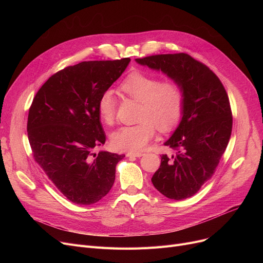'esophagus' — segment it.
I'll list each match as a JSON object with an SVG mask.
<instances>
[{
	"mask_svg": "<svg viewBox=\"0 0 263 263\" xmlns=\"http://www.w3.org/2000/svg\"><path fill=\"white\" fill-rule=\"evenodd\" d=\"M144 154L143 153H128L127 157H136V158H140L143 157Z\"/></svg>",
	"mask_w": 263,
	"mask_h": 263,
	"instance_id": "1",
	"label": "esophagus"
}]
</instances>
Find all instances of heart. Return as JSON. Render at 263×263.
Listing matches in <instances>:
<instances>
[{
	"mask_svg": "<svg viewBox=\"0 0 263 263\" xmlns=\"http://www.w3.org/2000/svg\"><path fill=\"white\" fill-rule=\"evenodd\" d=\"M120 90L140 102L137 120L110 135V144L117 150L140 151L154 139L156 129L170 132L180 123L184 112V91L174 80L161 81L156 76L134 71L124 78ZM118 100L113 89H105L99 97L97 109L102 122L114 123Z\"/></svg>",
	"mask_w": 263,
	"mask_h": 263,
	"instance_id": "obj_1",
	"label": "heart"
}]
</instances>
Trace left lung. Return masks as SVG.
Masks as SVG:
<instances>
[{"label":"left lung","instance_id":"left-lung-1","mask_svg":"<svg viewBox=\"0 0 263 263\" xmlns=\"http://www.w3.org/2000/svg\"><path fill=\"white\" fill-rule=\"evenodd\" d=\"M135 61L161 70L183 88L182 119L164 144L176 150V155H162L151 181L170 199L192 197L213 176L230 139L232 113L226 89L209 67L186 53Z\"/></svg>","mask_w":263,"mask_h":263}]
</instances>
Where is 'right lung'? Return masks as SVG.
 Here are the masks:
<instances>
[{
    "instance_id": "right-lung-1",
    "label": "right lung",
    "mask_w": 263,
    "mask_h": 263,
    "mask_svg": "<svg viewBox=\"0 0 263 263\" xmlns=\"http://www.w3.org/2000/svg\"><path fill=\"white\" fill-rule=\"evenodd\" d=\"M130 61L68 66L47 80L30 107L27 136L33 157L62 194L77 204L96 203L114 184L116 165L124 156L92 154L105 143L97 103Z\"/></svg>"
}]
</instances>
